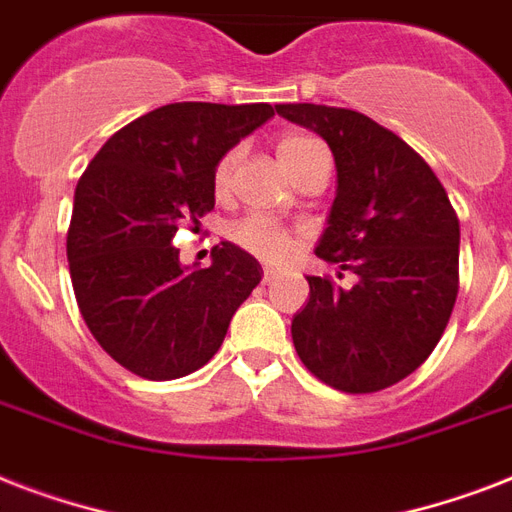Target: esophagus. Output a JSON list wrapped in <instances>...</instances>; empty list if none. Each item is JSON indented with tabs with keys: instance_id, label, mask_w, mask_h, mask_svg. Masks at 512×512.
<instances>
[{
	"instance_id": "34e87169",
	"label": "esophagus",
	"mask_w": 512,
	"mask_h": 512,
	"mask_svg": "<svg viewBox=\"0 0 512 512\" xmlns=\"http://www.w3.org/2000/svg\"><path fill=\"white\" fill-rule=\"evenodd\" d=\"M273 279H276V271H271V268H265V271H263V284H271Z\"/></svg>"
}]
</instances>
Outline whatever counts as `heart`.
I'll return each instance as SVG.
<instances>
[{
  "mask_svg": "<svg viewBox=\"0 0 512 512\" xmlns=\"http://www.w3.org/2000/svg\"><path fill=\"white\" fill-rule=\"evenodd\" d=\"M276 154H279V162L284 164V170L289 175H295L300 167H303L308 159L319 154H327V148L321 140H316L313 135H305V132H289L279 140L276 146ZM236 151H228V154L217 162L215 167V191L223 193L231 183L233 164H236ZM231 241L239 244L244 252L255 255L257 260H263L265 265H284L289 263L297 252V236L292 231H287L284 225L273 223L263 215H249L241 217L239 223L231 225Z\"/></svg>",
  "mask_w": 512,
  "mask_h": 512,
  "instance_id": "1",
  "label": "heart"
}]
</instances>
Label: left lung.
<instances>
[{
  "label": "left lung",
  "mask_w": 512,
  "mask_h": 512,
  "mask_svg": "<svg viewBox=\"0 0 512 512\" xmlns=\"http://www.w3.org/2000/svg\"><path fill=\"white\" fill-rule=\"evenodd\" d=\"M327 140L337 196L316 255L350 284L308 276L292 319L300 361L342 393H377L433 353L460 289V220L444 185L396 132L350 108L284 103Z\"/></svg>",
  "instance_id": "8db88e82"
}]
</instances>
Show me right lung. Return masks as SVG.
<instances>
[{
    "instance_id": "obj_1",
    "label": "right lung",
    "mask_w": 512,
    "mask_h": 512,
    "mask_svg": "<svg viewBox=\"0 0 512 512\" xmlns=\"http://www.w3.org/2000/svg\"><path fill=\"white\" fill-rule=\"evenodd\" d=\"M273 116L268 103H170L114 132L74 193L66 255L84 324L146 380L196 372L263 268L223 241L209 268L180 265L172 239L215 209V167Z\"/></svg>"
}]
</instances>
